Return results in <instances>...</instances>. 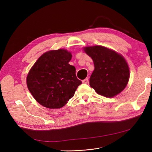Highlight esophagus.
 Listing matches in <instances>:
<instances>
[{
    "mask_svg": "<svg viewBox=\"0 0 152 152\" xmlns=\"http://www.w3.org/2000/svg\"><path fill=\"white\" fill-rule=\"evenodd\" d=\"M82 82H83L84 84H87V82H88V78H86L84 80H82Z\"/></svg>",
    "mask_w": 152,
    "mask_h": 152,
    "instance_id": "esophagus-1",
    "label": "esophagus"
}]
</instances>
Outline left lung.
<instances>
[{
	"label": "left lung",
	"instance_id": "8db88e82",
	"mask_svg": "<svg viewBox=\"0 0 152 152\" xmlns=\"http://www.w3.org/2000/svg\"><path fill=\"white\" fill-rule=\"evenodd\" d=\"M85 53L93 59L94 70L89 84L98 94L113 98L125 89L130 77L129 66L121 54L102 45L86 47Z\"/></svg>",
	"mask_w": 152,
	"mask_h": 152
}]
</instances>
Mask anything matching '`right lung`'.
<instances>
[{
  "label": "right lung",
  "instance_id": "1",
  "mask_svg": "<svg viewBox=\"0 0 152 152\" xmlns=\"http://www.w3.org/2000/svg\"><path fill=\"white\" fill-rule=\"evenodd\" d=\"M72 55L66 49L44 53L30 69L26 77L29 91L35 99L48 108L65 106L82 82L75 68L69 64Z\"/></svg>",
  "mask_w": 152,
  "mask_h": 152
}]
</instances>
